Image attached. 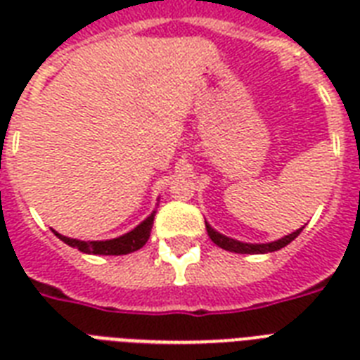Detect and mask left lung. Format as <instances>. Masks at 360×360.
I'll return each instance as SVG.
<instances>
[{"label": "left lung", "instance_id": "8db88e82", "mask_svg": "<svg viewBox=\"0 0 360 360\" xmlns=\"http://www.w3.org/2000/svg\"><path fill=\"white\" fill-rule=\"evenodd\" d=\"M205 228H207L209 237H211V240H213L214 245H219L220 248H224V250L236 252V254H267V252L280 250V248H284L285 245H290L291 240L301 233L304 226L299 228V230L291 231V233H288V236L280 237V239L271 240V243H243V240H237V239H231V237L222 236V233H219L217 230H213L207 222H205Z\"/></svg>", "mask_w": 360, "mask_h": 360}]
</instances>
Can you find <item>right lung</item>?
<instances>
[{
  "instance_id": "add662e5",
  "label": "right lung",
  "mask_w": 360,
  "mask_h": 360,
  "mask_svg": "<svg viewBox=\"0 0 360 360\" xmlns=\"http://www.w3.org/2000/svg\"><path fill=\"white\" fill-rule=\"evenodd\" d=\"M153 220H155V211L147 217L143 222L136 226L134 230H130L129 233L115 237V239H106V240H80V239H70L56 230H52L59 239L63 240L65 245L78 248L84 254H97V256H123V254H130V252L140 250L141 246L146 245L149 236H151Z\"/></svg>"
}]
</instances>
